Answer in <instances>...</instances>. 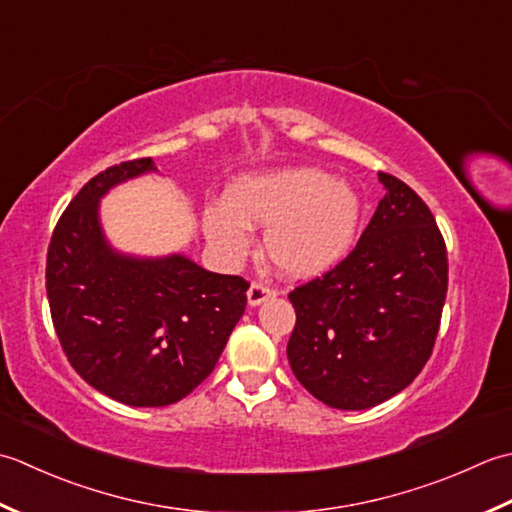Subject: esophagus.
<instances>
[{
	"mask_svg": "<svg viewBox=\"0 0 512 512\" xmlns=\"http://www.w3.org/2000/svg\"><path fill=\"white\" fill-rule=\"evenodd\" d=\"M271 296H276V289L265 285V283H252V287L247 289V302L252 307L260 305V302H265Z\"/></svg>",
	"mask_w": 512,
	"mask_h": 512,
	"instance_id": "obj_1",
	"label": "esophagus"
}]
</instances>
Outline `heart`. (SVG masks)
I'll use <instances>...</instances> for the list:
<instances>
[{"mask_svg":"<svg viewBox=\"0 0 512 512\" xmlns=\"http://www.w3.org/2000/svg\"><path fill=\"white\" fill-rule=\"evenodd\" d=\"M362 221L356 187L318 168H280L238 179L227 203L207 207L203 227L227 256L249 247V223L267 225L265 252L280 274L307 278L349 254Z\"/></svg>","mask_w":512,"mask_h":512,"instance_id":"1","label":"heart"}]
</instances>
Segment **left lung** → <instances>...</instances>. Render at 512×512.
Here are the masks:
<instances>
[{
    "instance_id": "8db88e82",
    "label": "left lung",
    "mask_w": 512,
    "mask_h": 512,
    "mask_svg": "<svg viewBox=\"0 0 512 512\" xmlns=\"http://www.w3.org/2000/svg\"><path fill=\"white\" fill-rule=\"evenodd\" d=\"M378 179L387 194L353 252L289 294L291 371L342 411L409 387L431 358L446 300V245L429 205L395 176Z\"/></svg>"
}]
</instances>
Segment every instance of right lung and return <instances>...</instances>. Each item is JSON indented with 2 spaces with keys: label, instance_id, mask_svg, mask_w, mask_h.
<instances>
[{
  "label": "right lung",
  "instance_id": "add662e5",
  "mask_svg": "<svg viewBox=\"0 0 512 512\" xmlns=\"http://www.w3.org/2000/svg\"><path fill=\"white\" fill-rule=\"evenodd\" d=\"M148 172L152 159L125 161L81 187L52 232L46 291L66 358L92 389L121 404L168 406L214 371L249 283L183 254L139 258L110 247L99 201Z\"/></svg>",
  "mask_w": 512,
  "mask_h": 512
}]
</instances>
